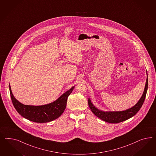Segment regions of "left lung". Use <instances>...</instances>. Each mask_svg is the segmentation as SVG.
Segmentation results:
<instances>
[{
  "mask_svg": "<svg viewBox=\"0 0 156 156\" xmlns=\"http://www.w3.org/2000/svg\"><path fill=\"white\" fill-rule=\"evenodd\" d=\"M147 78L146 80V84L145 89L144 91L143 94L142 95L140 99L138 101L132 108L127 109L123 111L119 112H103L97 109L93 104L91 103L90 98L88 99V104L91 112L95 114L97 117L101 119L105 122L112 123H117L121 122L124 121H126L129 118H132L134 115L137 113V112L141 109V108L144 104V102L145 99L147 95V90L148 87V78H147Z\"/></svg>",
  "mask_w": 156,
  "mask_h": 156,
  "instance_id": "1",
  "label": "left lung"
}]
</instances>
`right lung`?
<instances>
[{"label":"right lung","mask_w":156,"mask_h":156,"mask_svg":"<svg viewBox=\"0 0 156 156\" xmlns=\"http://www.w3.org/2000/svg\"><path fill=\"white\" fill-rule=\"evenodd\" d=\"M74 88L73 86L58 99L50 104L41 106L25 105L21 104L12 94L9 85V92L15 109L24 118L34 122L46 123L59 117L66 109L68 97Z\"/></svg>","instance_id":"1"}]
</instances>
